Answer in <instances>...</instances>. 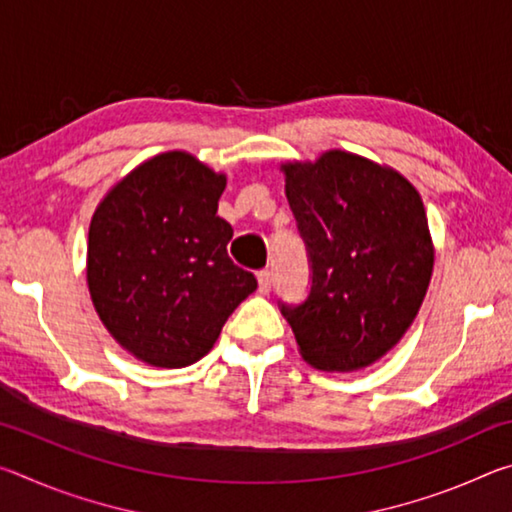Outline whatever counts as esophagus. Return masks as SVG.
<instances>
[{
	"instance_id": "obj_1",
	"label": "esophagus",
	"mask_w": 512,
	"mask_h": 512,
	"mask_svg": "<svg viewBox=\"0 0 512 512\" xmlns=\"http://www.w3.org/2000/svg\"><path fill=\"white\" fill-rule=\"evenodd\" d=\"M257 282H259V293H268L273 287V273L271 271H259Z\"/></svg>"
}]
</instances>
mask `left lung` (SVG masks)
Listing matches in <instances>:
<instances>
[{
	"instance_id": "1",
	"label": "left lung",
	"mask_w": 512,
	"mask_h": 512,
	"mask_svg": "<svg viewBox=\"0 0 512 512\" xmlns=\"http://www.w3.org/2000/svg\"><path fill=\"white\" fill-rule=\"evenodd\" d=\"M287 192L311 262V291L282 305L309 366L368 368L400 343L433 273L422 198L400 171L332 149L284 162Z\"/></svg>"
}]
</instances>
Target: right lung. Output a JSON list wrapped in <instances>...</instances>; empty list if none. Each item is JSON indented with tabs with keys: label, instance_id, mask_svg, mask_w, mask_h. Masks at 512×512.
<instances>
[{
	"label": "right lung",
	"instance_id": "obj_1",
	"mask_svg": "<svg viewBox=\"0 0 512 512\" xmlns=\"http://www.w3.org/2000/svg\"><path fill=\"white\" fill-rule=\"evenodd\" d=\"M225 173L167 151L101 198L88 235V289L112 339L155 368L192 366L257 289L228 257Z\"/></svg>",
	"mask_w": 512,
	"mask_h": 512
}]
</instances>
